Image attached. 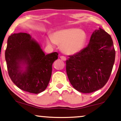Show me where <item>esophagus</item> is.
<instances>
[{
    "label": "esophagus",
    "instance_id": "obj_1",
    "mask_svg": "<svg viewBox=\"0 0 121 121\" xmlns=\"http://www.w3.org/2000/svg\"><path fill=\"white\" fill-rule=\"evenodd\" d=\"M60 57L61 60L63 61H66V57L65 56H60Z\"/></svg>",
    "mask_w": 121,
    "mask_h": 121
}]
</instances>
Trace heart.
I'll return each instance as SVG.
<instances>
[{
	"mask_svg": "<svg viewBox=\"0 0 121 121\" xmlns=\"http://www.w3.org/2000/svg\"><path fill=\"white\" fill-rule=\"evenodd\" d=\"M86 34L82 30L76 28L59 30L52 36L48 37L50 44L60 45L61 50L67 55L75 54L83 47L86 40Z\"/></svg>",
	"mask_w": 121,
	"mask_h": 121,
	"instance_id": "obj_1",
	"label": "heart"
}]
</instances>
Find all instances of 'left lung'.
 Masks as SVG:
<instances>
[{
    "mask_svg": "<svg viewBox=\"0 0 121 121\" xmlns=\"http://www.w3.org/2000/svg\"><path fill=\"white\" fill-rule=\"evenodd\" d=\"M115 59L111 36L99 28L92 34L88 46L66 60V72L73 87L91 93L102 88L110 77Z\"/></svg>",
    "mask_w": 121,
    "mask_h": 121,
    "instance_id": "1",
    "label": "left lung"
}]
</instances>
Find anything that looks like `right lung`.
<instances>
[{
  "label": "right lung",
  "instance_id": "add662e5",
  "mask_svg": "<svg viewBox=\"0 0 121 121\" xmlns=\"http://www.w3.org/2000/svg\"><path fill=\"white\" fill-rule=\"evenodd\" d=\"M5 54L9 77L18 87L36 94L44 91L57 52L45 55L29 34L19 32L9 37Z\"/></svg>",
  "mask_w": 121,
  "mask_h": 121
}]
</instances>
